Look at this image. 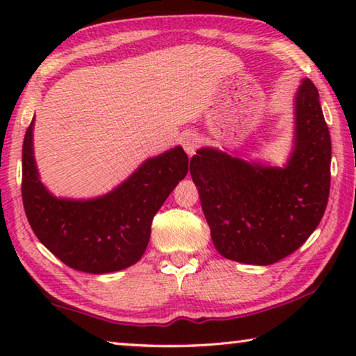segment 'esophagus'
I'll use <instances>...</instances> for the list:
<instances>
[{
	"label": "esophagus",
	"instance_id": "1",
	"mask_svg": "<svg viewBox=\"0 0 356 356\" xmlns=\"http://www.w3.org/2000/svg\"><path fill=\"white\" fill-rule=\"evenodd\" d=\"M197 144H200V140H197L196 134H185L182 136V146L185 149V152L188 154V156H193L196 154Z\"/></svg>",
	"mask_w": 356,
	"mask_h": 356
}]
</instances>
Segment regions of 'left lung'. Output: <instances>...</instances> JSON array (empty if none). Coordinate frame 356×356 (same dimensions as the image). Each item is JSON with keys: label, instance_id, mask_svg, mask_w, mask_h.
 <instances>
[{"label": "left lung", "instance_id": "left-lung-1", "mask_svg": "<svg viewBox=\"0 0 356 356\" xmlns=\"http://www.w3.org/2000/svg\"><path fill=\"white\" fill-rule=\"evenodd\" d=\"M293 118V147L282 168L213 147L193 155L191 179L222 257L275 264L297 251L321 222L330 195L331 140L309 78L295 94Z\"/></svg>", "mask_w": 356, "mask_h": 356}]
</instances>
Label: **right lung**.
Instances as JSON below:
<instances>
[{
    "instance_id": "add662e5",
    "label": "right lung",
    "mask_w": 356,
    "mask_h": 356,
    "mask_svg": "<svg viewBox=\"0 0 356 356\" xmlns=\"http://www.w3.org/2000/svg\"><path fill=\"white\" fill-rule=\"evenodd\" d=\"M34 119L22 154V197L40 243L70 268L111 273L140 261L147 248L154 215L188 172L180 146L143 161L106 195L92 200L56 197L42 184L34 159Z\"/></svg>"
}]
</instances>
